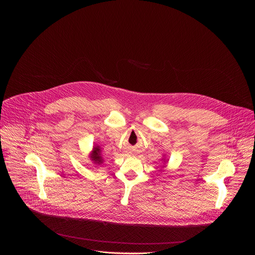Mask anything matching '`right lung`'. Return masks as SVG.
Here are the masks:
<instances>
[{
  "label": "right lung",
  "instance_id": "1",
  "mask_svg": "<svg viewBox=\"0 0 255 255\" xmlns=\"http://www.w3.org/2000/svg\"><path fill=\"white\" fill-rule=\"evenodd\" d=\"M92 159L96 162V163H101L103 161L102 159V156L100 154V149L99 147H95L94 148V151H93V154H92Z\"/></svg>",
  "mask_w": 255,
  "mask_h": 255
}]
</instances>
